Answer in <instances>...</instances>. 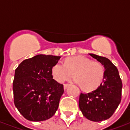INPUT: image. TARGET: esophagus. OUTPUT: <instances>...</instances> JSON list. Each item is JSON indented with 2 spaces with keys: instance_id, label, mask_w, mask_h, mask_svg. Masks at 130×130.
Segmentation results:
<instances>
[{
  "instance_id": "esophagus-1",
  "label": "esophagus",
  "mask_w": 130,
  "mask_h": 130,
  "mask_svg": "<svg viewBox=\"0 0 130 130\" xmlns=\"http://www.w3.org/2000/svg\"><path fill=\"white\" fill-rule=\"evenodd\" d=\"M68 86H70V84H64V86H63V87H64V89L65 90Z\"/></svg>"
}]
</instances>
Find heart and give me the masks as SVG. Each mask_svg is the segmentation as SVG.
I'll return each instance as SVG.
<instances>
[{
    "label": "heart",
    "mask_w": 130,
    "mask_h": 130,
    "mask_svg": "<svg viewBox=\"0 0 130 130\" xmlns=\"http://www.w3.org/2000/svg\"><path fill=\"white\" fill-rule=\"evenodd\" d=\"M51 73L58 83H63L74 75V82L81 86L86 91L97 89L103 82L105 68L100 62L82 56L68 58L64 64L56 62L52 67Z\"/></svg>",
    "instance_id": "b5f03b06"
}]
</instances>
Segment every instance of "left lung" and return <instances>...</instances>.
I'll list each match as a JSON object with an SVG mask.
<instances>
[{
	"instance_id": "obj_1",
	"label": "left lung",
	"mask_w": 130,
	"mask_h": 130,
	"mask_svg": "<svg viewBox=\"0 0 130 130\" xmlns=\"http://www.w3.org/2000/svg\"><path fill=\"white\" fill-rule=\"evenodd\" d=\"M105 68L103 82L96 90L81 93L79 106L82 113L88 120L100 122L113 114L121 101L123 84L117 68L105 57L90 54Z\"/></svg>"
}]
</instances>
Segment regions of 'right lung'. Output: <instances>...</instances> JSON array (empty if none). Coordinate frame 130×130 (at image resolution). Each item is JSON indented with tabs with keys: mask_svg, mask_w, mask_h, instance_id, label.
I'll use <instances>...</instances> for the list:
<instances>
[{
	"mask_svg": "<svg viewBox=\"0 0 130 130\" xmlns=\"http://www.w3.org/2000/svg\"><path fill=\"white\" fill-rule=\"evenodd\" d=\"M60 58L40 54L24 60L15 70L14 103L27 120H47L58 108L64 88L63 85L53 79L51 69Z\"/></svg>",
	"mask_w": 130,
	"mask_h": 130,
	"instance_id": "obj_1",
	"label": "right lung"
}]
</instances>
